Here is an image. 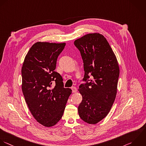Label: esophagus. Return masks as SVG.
Returning a JSON list of instances; mask_svg holds the SVG:
<instances>
[{"label": "esophagus", "instance_id": "34e87169", "mask_svg": "<svg viewBox=\"0 0 146 146\" xmlns=\"http://www.w3.org/2000/svg\"><path fill=\"white\" fill-rule=\"evenodd\" d=\"M72 92L73 93H76L77 91V89L76 87H74V86L72 88Z\"/></svg>", "mask_w": 146, "mask_h": 146}]
</instances>
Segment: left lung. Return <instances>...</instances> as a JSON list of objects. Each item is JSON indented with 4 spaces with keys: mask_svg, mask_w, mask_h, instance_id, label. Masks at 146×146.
Instances as JSON below:
<instances>
[{
    "mask_svg": "<svg viewBox=\"0 0 146 146\" xmlns=\"http://www.w3.org/2000/svg\"><path fill=\"white\" fill-rule=\"evenodd\" d=\"M84 62L83 81L78 91L82 100L78 114L84 122L95 125L105 118L115 101L119 68L117 57L106 38L98 33L76 40Z\"/></svg>",
    "mask_w": 146,
    "mask_h": 146,
    "instance_id": "left-lung-1",
    "label": "left lung"
}]
</instances>
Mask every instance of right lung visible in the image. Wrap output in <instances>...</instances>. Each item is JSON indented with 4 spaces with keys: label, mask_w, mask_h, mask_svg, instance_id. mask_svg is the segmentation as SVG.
Here are the masks:
<instances>
[{
    "label": "right lung",
    "mask_w": 146,
    "mask_h": 146,
    "mask_svg": "<svg viewBox=\"0 0 146 146\" xmlns=\"http://www.w3.org/2000/svg\"><path fill=\"white\" fill-rule=\"evenodd\" d=\"M65 43L37 42L25 57L21 68L22 91L35 119L46 127L62 118L72 90L64 88L61 75L54 70ZM54 81L55 86L51 88Z\"/></svg>",
    "instance_id": "add662e5"
}]
</instances>
